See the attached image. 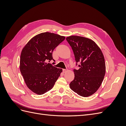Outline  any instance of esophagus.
<instances>
[{"label": "esophagus", "mask_w": 126, "mask_h": 126, "mask_svg": "<svg viewBox=\"0 0 126 126\" xmlns=\"http://www.w3.org/2000/svg\"><path fill=\"white\" fill-rule=\"evenodd\" d=\"M63 72L64 73V72H66L68 70H67V69H63Z\"/></svg>", "instance_id": "1"}]
</instances>
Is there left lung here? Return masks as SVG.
I'll return each mask as SVG.
<instances>
[{
	"mask_svg": "<svg viewBox=\"0 0 126 126\" xmlns=\"http://www.w3.org/2000/svg\"><path fill=\"white\" fill-rule=\"evenodd\" d=\"M66 40L72 48L79 69H74L75 78L70 89L79 96L87 97L94 94L101 85L106 73V64L100 48L91 39L70 36Z\"/></svg>",
	"mask_w": 126,
	"mask_h": 126,
	"instance_id": "1",
	"label": "left lung"
}]
</instances>
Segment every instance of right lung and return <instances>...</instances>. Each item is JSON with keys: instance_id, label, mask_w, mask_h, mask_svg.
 <instances>
[{"instance_id": "add662e5", "label": "right lung", "mask_w": 126, "mask_h": 126, "mask_svg": "<svg viewBox=\"0 0 126 126\" xmlns=\"http://www.w3.org/2000/svg\"><path fill=\"white\" fill-rule=\"evenodd\" d=\"M65 37L49 32L33 37L22 48L20 70L26 86L33 93L43 94L51 90L63 71L48 63L52 51Z\"/></svg>"}]
</instances>
